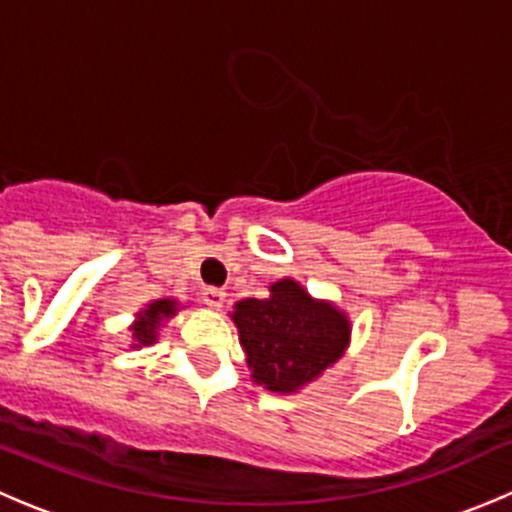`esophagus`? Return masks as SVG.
Wrapping results in <instances>:
<instances>
[{"label":"esophagus","instance_id":"34e87169","mask_svg":"<svg viewBox=\"0 0 512 512\" xmlns=\"http://www.w3.org/2000/svg\"><path fill=\"white\" fill-rule=\"evenodd\" d=\"M225 297H227V294L223 292V289H218V287H205L203 289V302L208 304L210 309H220V307H223Z\"/></svg>","mask_w":512,"mask_h":512}]
</instances>
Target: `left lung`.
<instances>
[{
	"mask_svg": "<svg viewBox=\"0 0 512 512\" xmlns=\"http://www.w3.org/2000/svg\"><path fill=\"white\" fill-rule=\"evenodd\" d=\"M230 319L245 349L252 381L272 394H297L342 359L352 319L329 299H317L297 280L270 285V297H247Z\"/></svg>",
	"mask_w": 512,
	"mask_h": 512,
	"instance_id": "1",
	"label": "left lung"
}]
</instances>
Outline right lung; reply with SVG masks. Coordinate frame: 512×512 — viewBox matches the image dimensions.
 Segmentation results:
<instances>
[{"instance_id":"right-lung-1","label":"right lung","mask_w":512,"mask_h":512,"mask_svg":"<svg viewBox=\"0 0 512 512\" xmlns=\"http://www.w3.org/2000/svg\"><path fill=\"white\" fill-rule=\"evenodd\" d=\"M180 309L183 307H180L178 299H170V297L148 302L146 307L136 314V322L128 327V332H131V347L141 349V347H151V344H156L160 337V329H163L165 322L173 319Z\"/></svg>"}]
</instances>
